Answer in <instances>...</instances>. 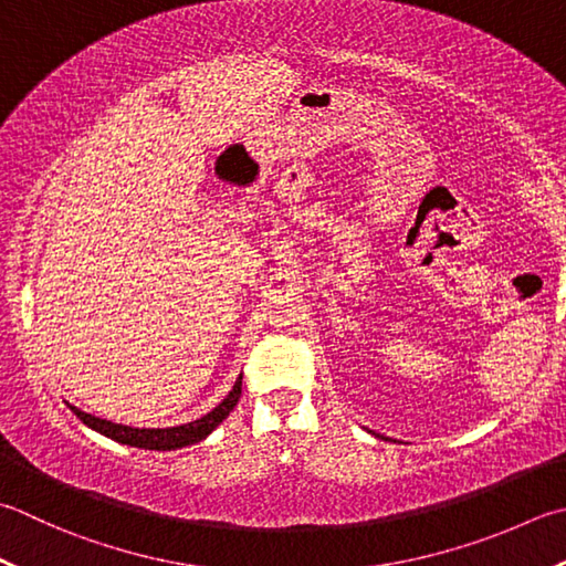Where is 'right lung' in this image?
<instances>
[{"instance_id": "right-lung-1", "label": "right lung", "mask_w": 566, "mask_h": 566, "mask_svg": "<svg viewBox=\"0 0 566 566\" xmlns=\"http://www.w3.org/2000/svg\"><path fill=\"white\" fill-rule=\"evenodd\" d=\"M240 392H242V375L235 380V385H232V390L228 392L226 400L220 402L216 409H210L208 415H203L201 419H193V422H188V424L166 427V429H137V427H127V424H115V422H107V419H99L95 415H87V412H83V409H77L73 405H71V409L83 424L95 429L97 434L119 441V444L149 449V451H174V449L198 444V441L206 439L210 431H213L232 412V407H235L240 400Z\"/></svg>"}]
</instances>
